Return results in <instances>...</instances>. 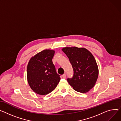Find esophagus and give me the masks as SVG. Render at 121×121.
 <instances>
[{
	"label": "esophagus",
	"mask_w": 121,
	"mask_h": 121,
	"mask_svg": "<svg viewBox=\"0 0 121 121\" xmlns=\"http://www.w3.org/2000/svg\"><path fill=\"white\" fill-rule=\"evenodd\" d=\"M66 73H64V74L62 75V77L64 78H66Z\"/></svg>",
	"instance_id": "esophagus-1"
}]
</instances>
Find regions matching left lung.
Returning a JSON list of instances; mask_svg holds the SVG:
<instances>
[{
    "mask_svg": "<svg viewBox=\"0 0 121 121\" xmlns=\"http://www.w3.org/2000/svg\"><path fill=\"white\" fill-rule=\"evenodd\" d=\"M62 50L68 56L74 71L72 78L67 79L69 84L76 91L87 92L95 86L99 74L93 55L84 48L65 47Z\"/></svg>",
    "mask_w": 121,
    "mask_h": 121,
    "instance_id": "left-lung-1",
    "label": "left lung"
}]
</instances>
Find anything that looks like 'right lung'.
<instances>
[{
	"instance_id": "1",
	"label": "right lung",
	"mask_w": 121,
	"mask_h": 121,
	"mask_svg": "<svg viewBox=\"0 0 121 121\" xmlns=\"http://www.w3.org/2000/svg\"><path fill=\"white\" fill-rule=\"evenodd\" d=\"M55 51L44 50L32 57L27 69L28 84L36 93L44 95L52 91L58 84L60 77L52 63Z\"/></svg>"
}]
</instances>
